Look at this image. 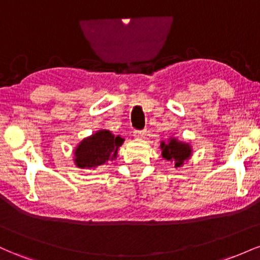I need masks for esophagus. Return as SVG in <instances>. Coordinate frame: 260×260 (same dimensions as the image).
I'll use <instances>...</instances> for the list:
<instances>
[{
  "label": "esophagus",
  "mask_w": 260,
  "mask_h": 260,
  "mask_svg": "<svg viewBox=\"0 0 260 260\" xmlns=\"http://www.w3.org/2000/svg\"><path fill=\"white\" fill-rule=\"evenodd\" d=\"M145 133H147V129H136L133 132L136 138H143L145 136Z\"/></svg>",
  "instance_id": "1"
}]
</instances>
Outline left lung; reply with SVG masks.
Instances as JSON below:
<instances>
[{"mask_svg":"<svg viewBox=\"0 0 260 260\" xmlns=\"http://www.w3.org/2000/svg\"><path fill=\"white\" fill-rule=\"evenodd\" d=\"M162 157L169 161H175V166H181L184 160H187L190 155V147L188 144L177 142L176 139H171L168 144L162 143Z\"/></svg>","mask_w":260,"mask_h":260,"instance_id":"1","label":"left lung"}]
</instances>
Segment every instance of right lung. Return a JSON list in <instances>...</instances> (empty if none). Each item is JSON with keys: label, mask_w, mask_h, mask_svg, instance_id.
Returning <instances> with one entry per match:
<instances>
[{"label": "right lung", "mask_w": 260, "mask_h": 260, "mask_svg": "<svg viewBox=\"0 0 260 260\" xmlns=\"http://www.w3.org/2000/svg\"><path fill=\"white\" fill-rule=\"evenodd\" d=\"M122 143L120 136L115 137L110 131H99L80 142L74 151V161L80 169H95L115 159Z\"/></svg>", "instance_id": "1"}]
</instances>
